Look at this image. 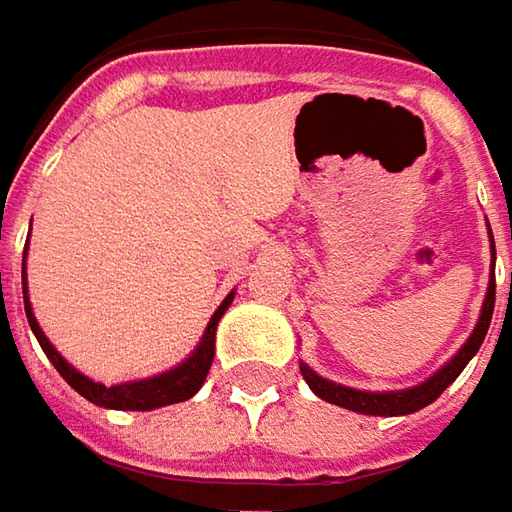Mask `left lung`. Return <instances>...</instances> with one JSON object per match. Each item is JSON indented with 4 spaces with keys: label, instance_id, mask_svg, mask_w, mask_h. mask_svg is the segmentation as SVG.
I'll list each match as a JSON object with an SVG mask.
<instances>
[{
    "label": "left lung",
    "instance_id": "1",
    "mask_svg": "<svg viewBox=\"0 0 512 512\" xmlns=\"http://www.w3.org/2000/svg\"><path fill=\"white\" fill-rule=\"evenodd\" d=\"M493 256H496V245H493ZM493 305H496V279H490L482 316H479V325L473 330V336L467 339L462 350L444 364L436 376H430L419 387L396 390V393H364V390H353V387L327 382L322 376H316L307 364H302V376H305V382L310 384V390L319 399H325L330 404H339V407H347V410H356V413H367V416H404V413H416V410H422L430 402H436L444 393V387L453 382L464 367H467V362L479 353L484 336H487V327H490V319H493Z\"/></svg>",
    "mask_w": 512,
    "mask_h": 512
}]
</instances>
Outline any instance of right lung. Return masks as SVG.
<instances>
[{
  "instance_id": "1",
  "label": "right lung",
  "mask_w": 512,
  "mask_h": 512,
  "mask_svg": "<svg viewBox=\"0 0 512 512\" xmlns=\"http://www.w3.org/2000/svg\"><path fill=\"white\" fill-rule=\"evenodd\" d=\"M28 250V247H25ZM22 293H25V313H28V325L33 330V336L39 339L45 356H48L53 367L59 370V376L76 390L82 393L88 402L99 404V407H113V410H153V407H165V404H176L190 399L207 379V370L213 364V339H216V325L222 319V313L230 305L233 293L227 296L225 302L219 305V310L213 313L210 325H207L202 342L196 347V353L187 359L185 364H179L176 370H168L162 376H153V379H142V382H128V384H113V387H105V384L90 382L88 376H82L76 367H70L56 350L53 344L45 339V333L36 325V316L30 313L28 302V287H25V253H22Z\"/></svg>"
}]
</instances>
